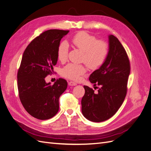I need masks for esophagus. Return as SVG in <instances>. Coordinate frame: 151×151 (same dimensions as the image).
<instances>
[{
	"mask_svg": "<svg viewBox=\"0 0 151 151\" xmlns=\"http://www.w3.org/2000/svg\"><path fill=\"white\" fill-rule=\"evenodd\" d=\"M68 85H69V86H76V85H77V84L76 83H74V82H73V81H70V82H68Z\"/></svg>",
	"mask_w": 151,
	"mask_h": 151,
	"instance_id": "1",
	"label": "esophagus"
}]
</instances>
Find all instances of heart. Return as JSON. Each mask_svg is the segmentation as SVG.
Here are the masks:
<instances>
[{"mask_svg": "<svg viewBox=\"0 0 151 151\" xmlns=\"http://www.w3.org/2000/svg\"><path fill=\"white\" fill-rule=\"evenodd\" d=\"M71 44L83 52L81 62L89 68L95 69L103 64L109 53V45L103 40H97L94 36L85 31H80L72 36ZM68 47L66 42H62L57 48V58L61 63L67 60ZM86 68L83 64L69 63L62 69L63 77L74 81H79L85 74Z\"/></svg>", "mask_w": 151, "mask_h": 151, "instance_id": "1", "label": "heart"}]
</instances>
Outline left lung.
I'll return each instance as SVG.
<instances>
[{
	"mask_svg": "<svg viewBox=\"0 0 151 151\" xmlns=\"http://www.w3.org/2000/svg\"><path fill=\"white\" fill-rule=\"evenodd\" d=\"M109 53L99 69L90 75L89 80L98 88L97 92L84 86L85 94L81 100L82 113L87 119L101 122L112 117L124 101L130 73L128 55L118 39L109 36ZM95 88V87H94Z\"/></svg>",
	"mask_w": 151,
	"mask_h": 151,
	"instance_id": "1",
	"label": "left lung"
}]
</instances>
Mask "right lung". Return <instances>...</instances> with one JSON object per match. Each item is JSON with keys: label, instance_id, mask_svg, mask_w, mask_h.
I'll return each instance as SVG.
<instances>
[{"label": "right lung", "instance_id": "add662e5", "mask_svg": "<svg viewBox=\"0 0 151 151\" xmlns=\"http://www.w3.org/2000/svg\"><path fill=\"white\" fill-rule=\"evenodd\" d=\"M68 30L50 29L40 34L25 49L17 71V88L22 106L29 115L48 120L59 109L58 99L67 88L62 78L53 85L45 82L57 62V48Z\"/></svg>", "mask_w": 151, "mask_h": 151}]
</instances>
